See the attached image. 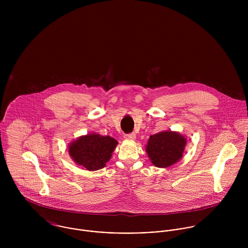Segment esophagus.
Segmentation results:
<instances>
[{
    "label": "esophagus",
    "mask_w": 248,
    "mask_h": 248,
    "mask_svg": "<svg viewBox=\"0 0 248 248\" xmlns=\"http://www.w3.org/2000/svg\"><path fill=\"white\" fill-rule=\"evenodd\" d=\"M126 140H135L136 139H137V137H136V134L135 133H130V134H127V135H125V137H124Z\"/></svg>",
    "instance_id": "esophagus-1"
}]
</instances>
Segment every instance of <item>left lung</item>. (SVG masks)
Listing matches in <instances>:
<instances>
[{
	"instance_id": "8db88e82",
	"label": "left lung",
	"mask_w": 248,
	"mask_h": 248,
	"mask_svg": "<svg viewBox=\"0 0 248 248\" xmlns=\"http://www.w3.org/2000/svg\"><path fill=\"white\" fill-rule=\"evenodd\" d=\"M186 139L175 132H161L150 137L146 152L154 165L165 168L177 162L184 152Z\"/></svg>"
}]
</instances>
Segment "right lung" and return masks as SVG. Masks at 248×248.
<instances>
[{
    "label": "right lung",
    "instance_id": "right-lung-1",
    "mask_svg": "<svg viewBox=\"0 0 248 248\" xmlns=\"http://www.w3.org/2000/svg\"><path fill=\"white\" fill-rule=\"evenodd\" d=\"M117 143L110 137L87 135L72 142L69 153L78 165L89 171H96L105 167Z\"/></svg>",
    "mask_w": 248,
    "mask_h": 248
}]
</instances>
